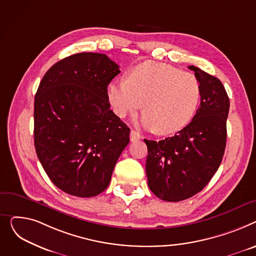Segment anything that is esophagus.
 Returning <instances> with one entry per match:
<instances>
[{
    "label": "esophagus",
    "instance_id": "34e87169",
    "mask_svg": "<svg viewBox=\"0 0 256 256\" xmlns=\"http://www.w3.org/2000/svg\"><path fill=\"white\" fill-rule=\"evenodd\" d=\"M142 138V135H140V132H138L136 130H134V129H132L131 131H130V140H131V142H134V140H140Z\"/></svg>",
    "mask_w": 256,
    "mask_h": 256
}]
</instances>
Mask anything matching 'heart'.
<instances>
[{
    "instance_id": "1",
    "label": "heart",
    "mask_w": 256,
    "mask_h": 256,
    "mask_svg": "<svg viewBox=\"0 0 256 256\" xmlns=\"http://www.w3.org/2000/svg\"><path fill=\"white\" fill-rule=\"evenodd\" d=\"M108 98L118 116L123 118L142 105V125L159 134H172L188 125L196 112L200 84L191 73L146 61L132 68L128 80L110 82Z\"/></svg>"
}]
</instances>
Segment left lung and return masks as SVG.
<instances>
[{
	"mask_svg": "<svg viewBox=\"0 0 256 256\" xmlns=\"http://www.w3.org/2000/svg\"><path fill=\"white\" fill-rule=\"evenodd\" d=\"M200 84V106L174 136L148 140V185L162 200L180 202L202 191L219 168L226 144L230 99L222 82L189 66Z\"/></svg>",
	"mask_w": 256,
	"mask_h": 256,
	"instance_id": "8db88e82",
	"label": "left lung"
}]
</instances>
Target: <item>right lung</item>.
Listing matches in <instances>:
<instances>
[{
  "mask_svg": "<svg viewBox=\"0 0 256 256\" xmlns=\"http://www.w3.org/2000/svg\"><path fill=\"white\" fill-rule=\"evenodd\" d=\"M120 73L103 54L80 52L52 66L34 102V142L52 182L78 198L110 185L130 129L112 110L108 86Z\"/></svg>",
  "mask_w": 256,
  "mask_h": 256,
  "instance_id": "add662e5",
  "label": "right lung"
}]
</instances>
